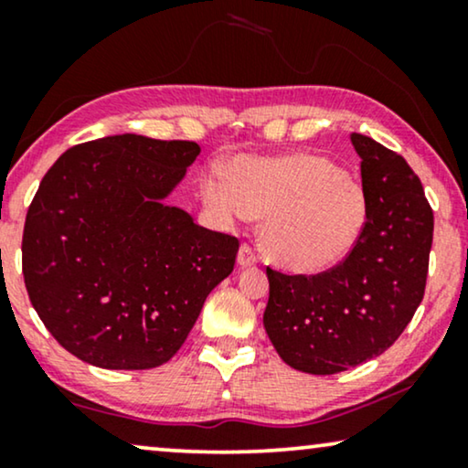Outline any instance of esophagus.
Masks as SVG:
<instances>
[{
  "mask_svg": "<svg viewBox=\"0 0 468 468\" xmlns=\"http://www.w3.org/2000/svg\"><path fill=\"white\" fill-rule=\"evenodd\" d=\"M239 264L242 266V268H247V266H253V264H258V253H255V249L251 247V245H240V251H239Z\"/></svg>",
  "mask_w": 468,
  "mask_h": 468,
  "instance_id": "1",
  "label": "esophagus"
}]
</instances>
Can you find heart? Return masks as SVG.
Returning <instances> with one entry per match:
<instances>
[{
  "instance_id": "heart-1",
  "label": "heart",
  "mask_w": 468,
  "mask_h": 468,
  "mask_svg": "<svg viewBox=\"0 0 468 468\" xmlns=\"http://www.w3.org/2000/svg\"><path fill=\"white\" fill-rule=\"evenodd\" d=\"M207 207L221 221L263 217L261 245L281 266L322 272L357 245L368 221L362 183L328 157L290 153L279 157H240L200 181Z\"/></svg>"
}]
</instances>
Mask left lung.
<instances>
[{
  "instance_id": "left-lung-1",
  "label": "left lung",
  "mask_w": 468,
  "mask_h": 468,
  "mask_svg": "<svg viewBox=\"0 0 468 468\" xmlns=\"http://www.w3.org/2000/svg\"><path fill=\"white\" fill-rule=\"evenodd\" d=\"M368 196L367 228L341 264L319 274L266 268L264 328L281 360L335 375L392 347L424 298L434 217L399 153L351 133Z\"/></svg>"
}]
</instances>
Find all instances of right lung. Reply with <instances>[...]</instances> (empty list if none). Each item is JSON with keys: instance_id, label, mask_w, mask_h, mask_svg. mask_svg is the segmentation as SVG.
Returning a JSON list of instances; mask_svg holds the SVG:
<instances>
[{"instance_id": "1", "label": "right lung", "mask_w": 468, "mask_h": 468, "mask_svg": "<svg viewBox=\"0 0 468 468\" xmlns=\"http://www.w3.org/2000/svg\"><path fill=\"white\" fill-rule=\"evenodd\" d=\"M200 146L136 133L68 149L23 229L29 300L57 343L111 370L162 367L234 271L239 239L164 204Z\"/></svg>"}]
</instances>
